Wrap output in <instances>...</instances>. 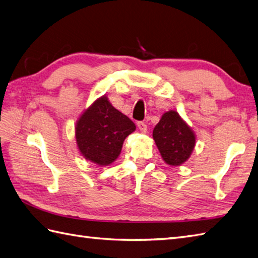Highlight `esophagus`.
<instances>
[{"label": "esophagus", "instance_id": "1", "mask_svg": "<svg viewBox=\"0 0 258 258\" xmlns=\"http://www.w3.org/2000/svg\"><path fill=\"white\" fill-rule=\"evenodd\" d=\"M138 127H139V130L141 131L142 133H146L147 125H146L144 122H139V123H138Z\"/></svg>", "mask_w": 258, "mask_h": 258}]
</instances>
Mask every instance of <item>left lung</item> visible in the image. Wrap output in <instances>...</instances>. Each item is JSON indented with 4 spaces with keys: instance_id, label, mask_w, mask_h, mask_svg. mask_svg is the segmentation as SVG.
Returning <instances> with one entry per match:
<instances>
[{
    "instance_id": "left-lung-1",
    "label": "left lung",
    "mask_w": 258,
    "mask_h": 258,
    "mask_svg": "<svg viewBox=\"0 0 258 258\" xmlns=\"http://www.w3.org/2000/svg\"><path fill=\"white\" fill-rule=\"evenodd\" d=\"M153 139L164 162L171 166H179L187 161L196 143L194 132L176 111L162 115L153 130Z\"/></svg>"
}]
</instances>
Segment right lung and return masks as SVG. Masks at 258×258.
Instances as JSON below:
<instances>
[{
  "mask_svg": "<svg viewBox=\"0 0 258 258\" xmlns=\"http://www.w3.org/2000/svg\"><path fill=\"white\" fill-rule=\"evenodd\" d=\"M136 130L126 115L104 95L86 108L76 122L75 138L85 160L106 166L118 157L124 140Z\"/></svg>",
  "mask_w": 258,
  "mask_h": 258,
  "instance_id": "add662e5",
  "label": "right lung"
}]
</instances>
